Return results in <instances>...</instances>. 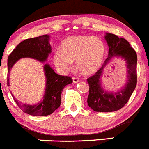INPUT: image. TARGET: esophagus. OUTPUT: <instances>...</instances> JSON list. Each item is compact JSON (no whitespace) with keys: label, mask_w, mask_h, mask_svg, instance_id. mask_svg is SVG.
Wrapping results in <instances>:
<instances>
[{"label":"esophagus","mask_w":149,"mask_h":149,"mask_svg":"<svg viewBox=\"0 0 149 149\" xmlns=\"http://www.w3.org/2000/svg\"><path fill=\"white\" fill-rule=\"evenodd\" d=\"M72 80H73V83H74V84L79 82V81H80V79H79L78 77H73V78H72Z\"/></svg>","instance_id":"34e87169"}]
</instances>
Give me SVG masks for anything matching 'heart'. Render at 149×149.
<instances>
[{"label":"heart","mask_w":149,"mask_h":149,"mask_svg":"<svg viewBox=\"0 0 149 149\" xmlns=\"http://www.w3.org/2000/svg\"><path fill=\"white\" fill-rule=\"evenodd\" d=\"M103 40L93 36H72L63 41L61 51L54 54V63L62 72H66L76 60L78 70L84 74H90L98 71L103 63L105 54Z\"/></svg>","instance_id":"heart-1"}]
</instances>
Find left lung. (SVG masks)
Wrapping results in <instances>:
<instances>
[{
    "mask_svg": "<svg viewBox=\"0 0 149 149\" xmlns=\"http://www.w3.org/2000/svg\"><path fill=\"white\" fill-rule=\"evenodd\" d=\"M105 39L109 46L108 57L100 69L86 79L89 86L87 103L89 107L95 112H113L120 110L128 101L137 82L136 51L125 39L118 37L115 34L107 33ZM116 56H122L126 60L129 80L123 90L116 93H107L101 88L100 78L103 67Z\"/></svg>",
    "mask_w": 149,
    "mask_h": 149,
    "instance_id": "left-lung-1",
    "label": "left lung"
}]
</instances>
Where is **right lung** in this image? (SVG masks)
Returning a JSON list of instances; mask_svg holds the SVG:
<instances>
[{
	"mask_svg": "<svg viewBox=\"0 0 149 149\" xmlns=\"http://www.w3.org/2000/svg\"><path fill=\"white\" fill-rule=\"evenodd\" d=\"M48 39L49 36L48 35H42L38 37L27 39L19 43L8 56V72H10L17 60L23 57H31L41 62L45 61L48 54L51 52ZM44 69L47 81L45 95L42 102L36 105L22 104L13 98L22 111L30 115L44 116L54 113L61 104V93L63 88L73 82L72 77L59 75L47 64L44 66ZM7 85L10 86L8 76Z\"/></svg>",
	"mask_w": 149,
	"mask_h": 149,
	"instance_id": "1",
	"label": "right lung"
}]
</instances>
